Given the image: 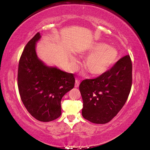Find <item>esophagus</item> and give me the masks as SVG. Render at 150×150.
<instances>
[{
  "label": "esophagus",
  "instance_id": "1",
  "mask_svg": "<svg viewBox=\"0 0 150 150\" xmlns=\"http://www.w3.org/2000/svg\"><path fill=\"white\" fill-rule=\"evenodd\" d=\"M79 84H80V81H79V80H78V79H76V80H75V87H78L79 86Z\"/></svg>",
  "mask_w": 150,
  "mask_h": 150
}]
</instances>
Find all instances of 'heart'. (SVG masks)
I'll return each instance as SVG.
<instances>
[{
	"mask_svg": "<svg viewBox=\"0 0 150 150\" xmlns=\"http://www.w3.org/2000/svg\"><path fill=\"white\" fill-rule=\"evenodd\" d=\"M89 55L85 61V66L88 72L93 76L104 74L116 62L118 52L115 48L108 47L104 43H96L87 52ZM73 61L77 62L75 58Z\"/></svg>",
	"mask_w": 150,
	"mask_h": 150,
	"instance_id": "obj_1",
	"label": "heart"
}]
</instances>
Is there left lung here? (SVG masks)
<instances>
[{
	"label": "left lung",
	"instance_id": "obj_1",
	"mask_svg": "<svg viewBox=\"0 0 150 150\" xmlns=\"http://www.w3.org/2000/svg\"><path fill=\"white\" fill-rule=\"evenodd\" d=\"M132 83V64L129 55L116 62L110 69L92 79L82 81V115L95 124L110 122L125 105Z\"/></svg>",
	"mask_w": 150,
	"mask_h": 150
}]
</instances>
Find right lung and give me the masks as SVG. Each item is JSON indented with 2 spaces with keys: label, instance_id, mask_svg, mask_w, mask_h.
<instances>
[{
  "label": "right lung",
  "instance_id": "1",
  "mask_svg": "<svg viewBox=\"0 0 150 150\" xmlns=\"http://www.w3.org/2000/svg\"><path fill=\"white\" fill-rule=\"evenodd\" d=\"M40 37L38 32L22 52L18 69V87L30 115L39 121L50 122L62 115L61 100L74 87L75 79L73 73L47 67L38 58L35 47Z\"/></svg>",
  "mask_w": 150,
  "mask_h": 150
}]
</instances>
